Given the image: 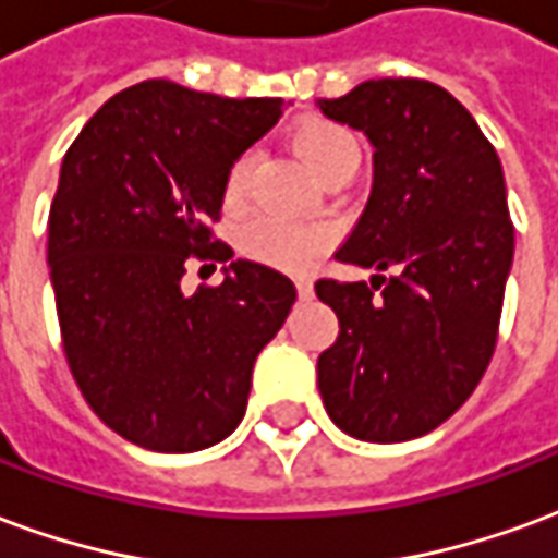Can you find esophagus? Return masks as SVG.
<instances>
[{
    "label": "esophagus",
    "instance_id": "esophagus-1",
    "mask_svg": "<svg viewBox=\"0 0 558 558\" xmlns=\"http://www.w3.org/2000/svg\"><path fill=\"white\" fill-rule=\"evenodd\" d=\"M295 290H299V299H311L314 295V280L295 278Z\"/></svg>",
    "mask_w": 558,
    "mask_h": 558
}]
</instances>
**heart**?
Listing matches in <instances>:
<instances>
[{
  "label": "heart",
  "mask_w": 558,
  "mask_h": 558,
  "mask_svg": "<svg viewBox=\"0 0 558 558\" xmlns=\"http://www.w3.org/2000/svg\"><path fill=\"white\" fill-rule=\"evenodd\" d=\"M292 146L316 179H323L340 167H359V143L347 128L335 125V122H307L295 131ZM251 167H254V155H247V151L232 160L227 182H223V199L230 206H239L247 194ZM239 244L256 263L302 271L326 251L328 230L319 223H287L278 218H259L244 227Z\"/></svg>",
  "instance_id": "b5f03b06"
}]
</instances>
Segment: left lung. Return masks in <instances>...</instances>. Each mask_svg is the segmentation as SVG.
<instances>
[{
  "label": "left lung",
  "mask_w": 558,
  "mask_h": 558,
  "mask_svg": "<svg viewBox=\"0 0 558 558\" xmlns=\"http://www.w3.org/2000/svg\"><path fill=\"white\" fill-rule=\"evenodd\" d=\"M316 107L374 146L367 206L335 256L376 271L316 283L340 326L316 362L319 395L343 433L407 442L451 418L490 364L514 263L502 163L427 80H364Z\"/></svg>",
  "instance_id": "1"
}]
</instances>
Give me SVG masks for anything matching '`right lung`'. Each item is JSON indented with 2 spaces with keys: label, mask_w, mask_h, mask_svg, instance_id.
<instances>
[{
  "label": "right lung",
  "mask_w": 558,
  "mask_h": 558,
  "mask_svg": "<svg viewBox=\"0 0 558 558\" xmlns=\"http://www.w3.org/2000/svg\"><path fill=\"white\" fill-rule=\"evenodd\" d=\"M283 107L146 80L104 104L62 158L47 266L68 364L95 415L140 448L191 454L227 439L295 302L287 275L208 235L232 160ZM194 253L227 262L225 283L184 296Z\"/></svg>",
  "instance_id": "obj_1"
}]
</instances>
